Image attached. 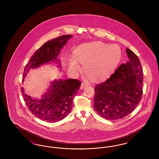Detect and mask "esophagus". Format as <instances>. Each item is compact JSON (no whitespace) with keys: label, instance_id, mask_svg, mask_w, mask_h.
Masks as SVG:
<instances>
[{"label":"esophagus","instance_id":"34e87169","mask_svg":"<svg viewBox=\"0 0 159 159\" xmlns=\"http://www.w3.org/2000/svg\"><path fill=\"white\" fill-rule=\"evenodd\" d=\"M88 85V84L85 83V82H82L81 84V86H80V89H84L86 86H87Z\"/></svg>","mask_w":159,"mask_h":159}]
</instances>
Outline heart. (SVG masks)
Returning a JSON list of instances; mask_svg holds the SVG:
<instances>
[{
  "label": "heart",
  "mask_w": 159,
  "mask_h": 159,
  "mask_svg": "<svg viewBox=\"0 0 159 159\" xmlns=\"http://www.w3.org/2000/svg\"><path fill=\"white\" fill-rule=\"evenodd\" d=\"M121 58V50L117 45L101 42L84 43L73 52V58L68 61L70 71L76 73L83 64L84 73L91 79H98L109 75Z\"/></svg>",
  "instance_id": "1"
}]
</instances>
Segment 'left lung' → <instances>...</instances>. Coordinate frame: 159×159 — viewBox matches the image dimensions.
Instances as JSON below:
<instances>
[{
    "mask_svg": "<svg viewBox=\"0 0 159 159\" xmlns=\"http://www.w3.org/2000/svg\"><path fill=\"white\" fill-rule=\"evenodd\" d=\"M126 52L128 61L95 88L94 108L107 120H116L126 117L134 111L142 97L143 71L140 61L128 48Z\"/></svg>",
    "mask_w": 159,
    "mask_h": 159,
    "instance_id": "8db88e82",
    "label": "left lung"
}]
</instances>
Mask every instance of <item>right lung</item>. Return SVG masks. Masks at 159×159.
<instances>
[{"instance_id":"add662e5","label":"right lung","mask_w":159,"mask_h":159,"mask_svg":"<svg viewBox=\"0 0 159 159\" xmlns=\"http://www.w3.org/2000/svg\"><path fill=\"white\" fill-rule=\"evenodd\" d=\"M71 35H62L49 40L34 53L28 62L23 73V82L31 69L43 64L56 62L61 67L58 58L61 49ZM81 82L73 79L55 80L40 99L32 98L21 88L23 98L31 113L39 119L48 122H57L64 119L70 113L73 99L80 89Z\"/></svg>"}]
</instances>
